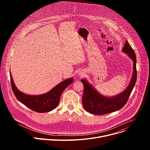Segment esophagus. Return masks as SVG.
Segmentation results:
<instances>
[{"mask_svg": "<svg viewBox=\"0 0 150 150\" xmlns=\"http://www.w3.org/2000/svg\"><path fill=\"white\" fill-rule=\"evenodd\" d=\"M84 74H84V72H81L79 73V75L81 77L82 76H83Z\"/></svg>", "mask_w": 150, "mask_h": 150, "instance_id": "34e87169", "label": "esophagus"}]
</instances>
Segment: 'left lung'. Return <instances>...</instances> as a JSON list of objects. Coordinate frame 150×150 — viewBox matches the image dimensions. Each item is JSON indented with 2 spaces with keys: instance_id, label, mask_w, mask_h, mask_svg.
<instances>
[{
  "instance_id": "left-lung-1",
  "label": "left lung",
  "mask_w": 150,
  "mask_h": 150,
  "mask_svg": "<svg viewBox=\"0 0 150 150\" xmlns=\"http://www.w3.org/2000/svg\"><path fill=\"white\" fill-rule=\"evenodd\" d=\"M122 52L127 54L134 63L131 82L123 91L116 96L105 97L99 93L86 79L81 80L84 87L82 104L85 110L90 113L101 115L116 112L122 109L127 101L137 81V60L135 52L127 40L122 48Z\"/></svg>"
}]
</instances>
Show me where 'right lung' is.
I'll list each match as a JSON object with an SVG mask.
<instances>
[{
	"label": "right lung",
	"mask_w": 150,
	"mask_h": 150,
	"mask_svg": "<svg viewBox=\"0 0 150 150\" xmlns=\"http://www.w3.org/2000/svg\"><path fill=\"white\" fill-rule=\"evenodd\" d=\"M10 76L12 89L16 98L29 109L38 113L49 112L54 109L59 104L63 91L74 81L73 78L67 79L46 93L33 96L24 94L18 90L13 82L11 72Z\"/></svg>",
	"instance_id": "right-lung-1"
}]
</instances>
